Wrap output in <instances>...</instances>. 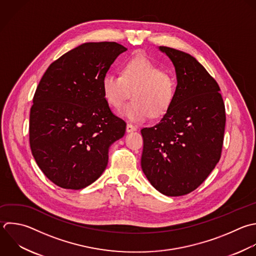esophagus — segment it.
I'll return each mask as SVG.
<instances>
[{"instance_id":"esophagus-1","label":"esophagus","mask_w":256,"mask_h":256,"mask_svg":"<svg viewBox=\"0 0 256 256\" xmlns=\"http://www.w3.org/2000/svg\"><path fill=\"white\" fill-rule=\"evenodd\" d=\"M138 128H137V126H135V125H132V124H130V123H128L127 124V126H126V131L129 133V132H133V131H136Z\"/></svg>"}]
</instances>
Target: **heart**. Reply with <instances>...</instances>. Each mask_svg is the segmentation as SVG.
Returning a JSON list of instances; mask_svg holds the SVG:
<instances>
[{
  "label": "heart",
  "mask_w": 256,
  "mask_h": 256,
  "mask_svg": "<svg viewBox=\"0 0 256 256\" xmlns=\"http://www.w3.org/2000/svg\"><path fill=\"white\" fill-rule=\"evenodd\" d=\"M101 86L105 100L115 109L122 108L132 92L133 101L124 107L122 115L133 122L161 117L177 93L174 74L143 55L126 60L121 75L106 73Z\"/></svg>",
  "instance_id": "heart-1"
}]
</instances>
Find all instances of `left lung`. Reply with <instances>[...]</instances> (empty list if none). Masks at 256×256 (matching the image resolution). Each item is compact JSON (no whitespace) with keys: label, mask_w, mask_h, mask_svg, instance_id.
I'll return each instance as SVG.
<instances>
[{"label":"left lung","mask_w":256,"mask_h":256,"mask_svg":"<svg viewBox=\"0 0 256 256\" xmlns=\"http://www.w3.org/2000/svg\"><path fill=\"white\" fill-rule=\"evenodd\" d=\"M159 49L175 67L177 93L160 122L141 129V167L159 192L181 196L200 186L221 157L225 106L217 82L194 57Z\"/></svg>","instance_id":"1"}]
</instances>
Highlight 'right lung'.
<instances>
[{
    "label": "right lung",
    "mask_w": 256,
    "mask_h": 256,
    "mask_svg": "<svg viewBox=\"0 0 256 256\" xmlns=\"http://www.w3.org/2000/svg\"><path fill=\"white\" fill-rule=\"evenodd\" d=\"M116 42L85 43L54 61L36 89L30 111L32 154L57 186L82 189L108 164L112 143L126 123L115 116L102 91V78L122 52Z\"/></svg>",
    "instance_id": "1"
}]
</instances>
